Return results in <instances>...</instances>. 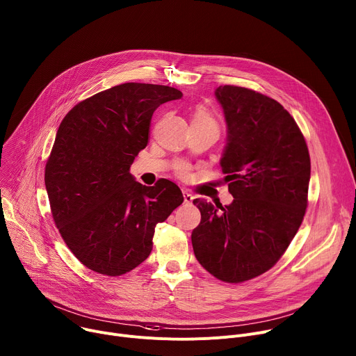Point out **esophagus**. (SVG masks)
I'll return each mask as SVG.
<instances>
[{
    "label": "esophagus",
    "mask_w": 356,
    "mask_h": 356,
    "mask_svg": "<svg viewBox=\"0 0 356 356\" xmlns=\"http://www.w3.org/2000/svg\"><path fill=\"white\" fill-rule=\"evenodd\" d=\"M182 195H184V202H185L186 205H191L192 201H193V195L189 193L188 191H182Z\"/></svg>",
    "instance_id": "esophagus-1"
}]
</instances>
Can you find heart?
<instances>
[{"mask_svg":"<svg viewBox=\"0 0 356 356\" xmlns=\"http://www.w3.org/2000/svg\"><path fill=\"white\" fill-rule=\"evenodd\" d=\"M193 120L212 122V123H213L211 114H209L205 108H198V110H196V113H195V115H193ZM178 172H179L181 175H186V174H188V167H186L185 164H179V165H178Z\"/></svg>","mask_w":356,"mask_h":356,"instance_id":"b5f03b06","label":"heart"}]
</instances>
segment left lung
<instances>
[{
  "label": "left lung",
  "instance_id": "left-lung-1",
  "mask_svg": "<svg viewBox=\"0 0 356 356\" xmlns=\"http://www.w3.org/2000/svg\"><path fill=\"white\" fill-rule=\"evenodd\" d=\"M215 97L226 123L220 158L233 201L195 200L201 223L192 232L198 260L216 279L250 280L274 266L296 236L307 208L311 174L305 140L274 99L239 86Z\"/></svg>",
  "mask_w": 356,
  "mask_h": 356
}]
</instances>
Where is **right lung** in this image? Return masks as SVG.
I'll list each match as a JSON object with an SVG mask.
<instances>
[{"label":"right lung","mask_w":356,"mask_h":356,"mask_svg":"<svg viewBox=\"0 0 356 356\" xmlns=\"http://www.w3.org/2000/svg\"><path fill=\"white\" fill-rule=\"evenodd\" d=\"M178 89L123 83L76 104L62 120L45 168L54 220L70 252L90 270L122 275L152 250L156 223L184 202L178 185L145 186L130 174L149 140L155 108Z\"/></svg>","instance_id":"add662e5"}]
</instances>
